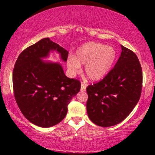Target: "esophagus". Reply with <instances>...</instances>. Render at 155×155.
<instances>
[{
	"mask_svg": "<svg viewBox=\"0 0 155 155\" xmlns=\"http://www.w3.org/2000/svg\"><path fill=\"white\" fill-rule=\"evenodd\" d=\"M86 87H87L86 84H81V91H85L86 90Z\"/></svg>",
	"mask_w": 155,
	"mask_h": 155,
	"instance_id": "34e87169",
	"label": "esophagus"
}]
</instances>
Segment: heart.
I'll return each mask as SVG.
<instances>
[{
    "label": "heart",
    "instance_id": "b5f03b06",
    "mask_svg": "<svg viewBox=\"0 0 155 155\" xmlns=\"http://www.w3.org/2000/svg\"><path fill=\"white\" fill-rule=\"evenodd\" d=\"M116 58V51L112 46L90 42L80 46L76 56L69 55L67 67L71 75H75L85 65L84 73L92 80H98L104 77L111 68Z\"/></svg>",
    "mask_w": 155,
    "mask_h": 155
}]
</instances>
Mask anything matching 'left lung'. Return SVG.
Masks as SVG:
<instances>
[{"instance_id":"obj_1","label":"left lung","mask_w":155,"mask_h":155,"mask_svg":"<svg viewBox=\"0 0 155 155\" xmlns=\"http://www.w3.org/2000/svg\"><path fill=\"white\" fill-rule=\"evenodd\" d=\"M114 68L100 82L87 87V111L92 122L110 127L123 121L138 102L143 84L140 63L124 46Z\"/></svg>"}]
</instances>
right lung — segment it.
I'll return each mask as SVG.
<instances>
[{
	"instance_id": "add662e5",
	"label": "right lung",
	"mask_w": 155,
	"mask_h": 155,
	"mask_svg": "<svg viewBox=\"0 0 155 155\" xmlns=\"http://www.w3.org/2000/svg\"><path fill=\"white\" fill-rule=\"evenodd\" d=\"M67 61L68 51L44 38L20 54L12 73L14 95L25 117L36 126L49 128L65 117L68 105L80 90L79 80L65 76L59 63L44 61L51 51Z\"/></svg>"
}]
</instances>
